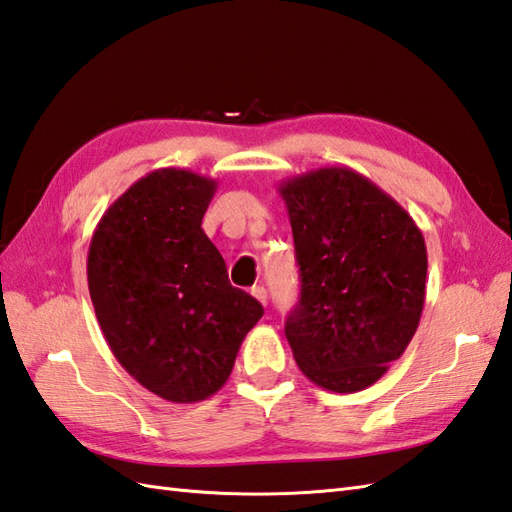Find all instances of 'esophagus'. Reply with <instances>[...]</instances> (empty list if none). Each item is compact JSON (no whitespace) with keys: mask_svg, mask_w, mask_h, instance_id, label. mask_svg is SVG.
<instances>
[{"mask_svg":"<svg viewBox=\"0 0 512 512\" xmlns=\"http://www.w3.org/2000/svg\"><path fill=\"white\" fill-rule=\"evenodd\" d=\"M250 295H253L259 303H262V306H266V303H268V292H266L264 286H255L253 290H250Z\"/></svg>","mask_w":512,"mask_h":512,"instance_id":"obj_1","label":"esophagus"}]
</instances>
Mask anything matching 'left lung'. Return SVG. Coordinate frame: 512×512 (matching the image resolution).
<instances>
[{
  "label": "left lung",
  "instance_id": "8db88e82",
  "mask_svg": "<svg viewBox=\"0 0 512 512\" xmlns=\"http://www.w3.org/2000/svg\"><path fill=\"white\" fill-rule=\"evenodd\" d=\"M299 264L301 297L286 339L314 385L354 394L383 376L418 330L427 246L411 215L350 167L279 184Z\"/></svg>",
  "mask_w": 512,
  "mask_h": 512
}]
</instances>
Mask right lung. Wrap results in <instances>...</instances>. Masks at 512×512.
I'll list each match as a JSON object with an SVG mask.
<instances>
[{"label": "right lung", "mask_w": 512, "mask_h": 512, "mask_svg": "<svg viewBox=\"0 0 512 512\" xmlns=\"http://www.w3.org/2000/svg\"><path fill=\"white\" fill-rule=\"evenodd\" d=\"M217 182L187 169L136 180L96 224L88 288L116 361L169 402H200L233 372L262 303L233 288L202 231Z\"/></svg>", "instance_id": "1"}]
</instances>
